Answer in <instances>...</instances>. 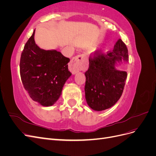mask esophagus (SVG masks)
<instances>
[{"mask_svg": "<svg viewBox=\"0 0 156 156\" xmlns=\"http://www.w3.org/2000/svg\"><path fill=\"white\" fill-rule=\"evenodd\" d=\"M86 56L79 55L73 57L69 64V69L73 75L77 73L82 68L87 67V63L85 61Z\"/></svg>", "mask_w": 156, "mask_h": 156, "instance_id": "34e87169", "label": "esophagus"}]
</instances>
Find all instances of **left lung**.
Listing matches in <instances>:
<instances>
[{
	"label": "left lung",
	"mask_w": 156,
	"mask_h": 156,
	"mask_svg": "<svg viewBox=\"0 0 156 156\" xmlns=\"http://www.w3.org/2000/svg\"><path fill=\"white\" fill-rule=\"evenodd\" d=\"M128 51L121 39L107 55L89 58V68L84 73L85 98L88 105L96 111H104L114 105L123 92L127 78L126 71L117 66L128 62Z\"/></svg>",
	"instance_id": "8db88e82"
}]
</instances>
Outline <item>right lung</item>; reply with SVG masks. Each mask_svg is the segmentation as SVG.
<instances>
[{"label":"right lung","instance_id":"add662e5","mask_svg":"<svg viewBox=\"0 0 156 156\" xmlns=\"http://www.w3.org/2000/svg\"><path fill=\"white\" fill-rule=\"evenodd\" d=\"M35 30L26 43L20 60V75L32 100L44 107L53 105L72 73L69 59L55 49L45 50L36 44Z\"/></svg>","mask_w":156,"mask_h":156}]
</instances>
